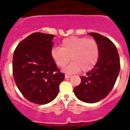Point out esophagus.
<instances>
[{"instance_id": "obj_1", "label": "esophagus", "mask_w": 130, "mask_h": 130, "mask_svg": "<svg viewBox=\"0 0 130 130\" xmlns=\"http://www.w3.org/2000/svg\"><path fill=\"white\" fill-rule=\"evenodd\" d=\"M65 78H71L72 77V75H65Z\"/></svg>"}]
</instances>
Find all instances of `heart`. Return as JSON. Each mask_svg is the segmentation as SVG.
<instances>
[{"mask_svg":"<svg viewBox=\"0 0 130 130\" xmlns=\"http://www.w3.org/2000/svg\"><path fill=\"white\" fill-rule=\"evenodd\" d=\"M52 60L56 65L63 68L70 62H73L65 69L68 73L90 71L95 67L99 58V46L98 41L93 38L76 36L64 39L61 43V48L53 47L50 52Z\"/></svg>","mask_w":130,"mask_h":130,"instance_id":"b5f03b06","label":"heart"}]
</instances>
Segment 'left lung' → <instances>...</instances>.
I'll return each mask as SVG.
<instances>
[{"label": "left lung", "mask_w": 130, "mask_h": 130, "mask_svg": "<svg viewBox=\"0 0 130 130\" xmlns=\"http://www.w3.org/2000/svg\"><path fill=\"white\" fill-rule=\"evenodd\" d=\"M98 41L99 58L86 76H80L81 82L73 89L75 96L87 103H95L105 98L113 88L120 70V60L115 44L96 32H90Z\"/></svg>", "instance_id": "left-lung-1"}]
</instances>
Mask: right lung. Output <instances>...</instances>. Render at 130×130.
<instances>
[{
    "label": "right lung",
    "mask_w": 130,
    "mask_h": 130,
    "mask_svg": "<svg viewBox=\"0 0 130 130\" xmlns=\"http://www.w3.org/2000/svg\"><path fill=\"white\" fill-rule=\"evenodd\" d=\"M53 35L34 32L18 44L14 52V80L25 98L38 104L55 99L65 78L50 55Z\"/></svg>",
    "instance_id": "right-lung-1"
}]
</instances>
